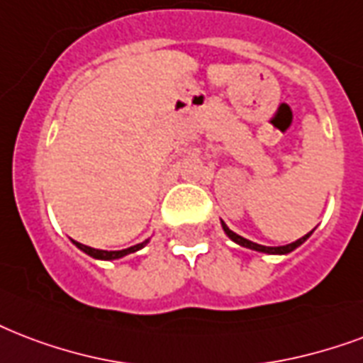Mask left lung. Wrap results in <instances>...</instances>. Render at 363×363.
<instances>
[{
	"label": "left lung",
	"instance_id": "obj_1",
	"mask_svg": "<svg viewBox=\"0 0 363 363\" xmlns=\"http://www.w3.org/2000/svg\"><path fill=\"white\" fill-rule=\"evenodd\" d=\"M223 228H225V232L228 234V238L230 240H234L236 243H240V245H243V247H249V249H255V251H261V253H270V255H286V253H289V251H293L295 247H298L301 243L306 240V238L311 236V232L306 234V236L303 238H298L297 242H293V243H287V245H280V247H267V245H259V243L255 242H249V240H245V238L242 236H238L236 232H232L228 226L223 223Z\"/></svg>",
	"mask_w": 363,
	"mask_h": 363
}]
</instances>
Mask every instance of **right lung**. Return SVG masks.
I'll return each instance as SVG.
<instances>
[{
	"instance_id": "add662e5",
	"label": "right lung",
	"mask_w": 363,
	"mask_h": 363,
	"mask_svg": "<svg viewBox=\"0 0 363 363\" xmlns=\"http://www.w3.org/2000/svg\"><path fill=\"white\" fill-rule=\"evenodd\" d=\"M77 245V247L82 249V251H85L87 255L95 257V259H102V261H112V259H120V257L123 255H129V253H135V251H138L140 247H145V243H137V245H133V247H127V249H121V251H102V249H93L89 247V245H83V243L79 242H74Z\"/></svg>"
}]
</instances>
